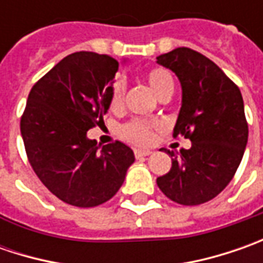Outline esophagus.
I'll return each instance as SVG.
<instances>
[{
  "instance_id": "1",
  "label": "esophagus",
  "mask_w": 263,
  "mask_h": 263,
  "mask_svg": "<svg viewBox=\"0 0 263 263\" xmlns=\"http://www.w3.org/2000/svg\"><path fill=\"white\" fill-rule=\"evenodd\" d=\"M152 152L151 151H146V149H135V157L136 158H143L151 155Z\"/></svg>"
}]
</instances>
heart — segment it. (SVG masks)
Here are the masks:
<instances>
[{
	"mask_svg": "<svg viewBox=\"0 0 263 263\" xmlns=\"http://www.w3.org/2000/svg\"><path fill=\"white\" fill-rule=\"evenodd\" d=\"M146 80L152 90L158 95V98L165 93L168 90L174 89V82L173 77L164 68H152L146 73ZM124 89L126 85L121 79H117L111 86V95H109V106L111 109H118L123 105V96H124ZM121 136L137 143V145H146L152 140V127L145 121L140 120H133L121 127Z\"/></svg>",
	"mask_w": 263,
	"mask_h": 263,
	"instance_id": "b5f03b06",
	"label": "heart"
}]
</instances>
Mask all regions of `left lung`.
<instances>
[{
  "mask_svg": "<svg viewBox=\"0 0 263 263\" xmlns=\"http://www.w3.org/2000/svg\"><path fill=\"white\" fill-rule=\"evenodd\" d=\"M157 63L181 85L174 136L192 140L178 157L168 151L173 165L157 184L180 205H200L227 187L241 162L249 136L243 98L215 63L190 48H176L157 57Z\"/></svg>",
  "mask_w": 263,
  "mask_h": 263,
  "instance_id": "left-lung-1",
  "label": "left lung"
}]
</instances>
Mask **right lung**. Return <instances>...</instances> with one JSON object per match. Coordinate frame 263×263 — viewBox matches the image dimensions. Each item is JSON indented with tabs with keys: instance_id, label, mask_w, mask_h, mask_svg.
<instances>
[{
	"instance_id": "1",
	"label": "right lung",
	"mask_w": 263,
	"mask_h": 263,
	"mask_svg": "<svg viewBox=\"0 0 263 263\" xmlns=\"http://www.w3.org/2000/svg\"><path fill=\"white\" fill-rule=\"evenodd\" d=\"M118 67L108 55L70 54L27 98L20 132L29 162L46 189L68 205L93 208L109 200L135 162L126 143L101 149L87 137L89 128L104 123Z\"/></svg>"
}]
</instances>
